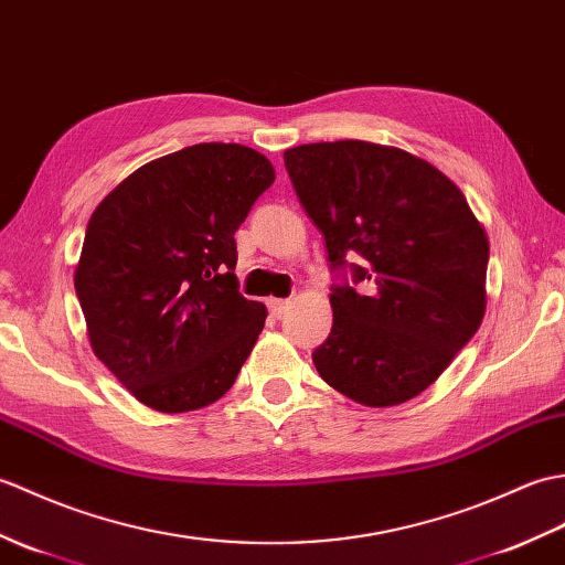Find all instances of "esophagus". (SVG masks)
Segmentation results:
<instances>
[{
    "mask_svg": "<svg viewBox=\"0 0 565 565\" xmlns=\"http://www.w3.org/2000/svg\"><path fill=\"white\" fill-rule=\"evenodd\" d=\"M290 305H292L290 299H275V297H273V299H268V309H270V315H273V317H282L285 311L290 309Z\"/></svg>",
    "mask_w": 565,
    "mask_h": 565,
    "instance_id": "1",
    "label": "esophagus"
}]
</instances>
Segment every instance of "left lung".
I'll return each mask as SVG.
<instances>
[{"instance_id": "obj_1", "label": "left lung", "mask_w": 565, "mask_h": 565, "mask_svg": "<svg viewBox=\"0 0 565 565\" xmlns=\"http://www.w3.org/2000/svg\"><path fill=\"white\" fill-rule=\"evenodd\" d=\"M299 203L321 230L331 268L350 263L360 295L333 285V326L311 353L335 392L398 406L425 392L486 315L488 236L440 169L398 147L338 140L287 149Z\"/></svg>"}]
</instances>
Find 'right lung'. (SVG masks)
I'll return each mask as SVG.
<instances>
[{"label": "right lung", "mask_w": 565, "mask_h": 565, "mask_svg": "<svg viewBox=\"0 0 565 565\" xmlns=\"http://www.w3.org/2000/svg\"><path fill=\"white\" fill-rule=\"evenodd\" d=\"M275 181L244 145L140 167L86 224L74 290L94 355L145 406L185 413L234 384L268 311L239 295L234 232Z\"/></svg>", "instance_id": "obj_1"}]
</instances>
